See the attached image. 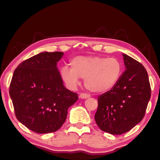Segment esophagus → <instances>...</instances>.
<instances>
[{
    "label": "esophagus",
    "instance_id": "obj_1",
    "mask_svg": "<svg viewBox=\"0 0 160 160\" xmlns=\"http://www.w3.org/2000/svg\"><path fill=\"white\" fill-rule=\"evenodd\" d=\"M90 97V95H88V94H85V93H81V94L80 95V98H82V99H86V98H88Z\"/></svg>",
    "mask_w": 160,
    "mask_h": 160
}]
</instances>
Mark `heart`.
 Segmentation results:
<instances>
[{
	"instance_id": "heart-1",
	"label": "heart",
	"mask_w": 160,
	"mask_h": 160,
	"mask_svg": "<svg viewBox=\"0 0 160 160\" xmlns=\"http://www.w3.org/2000/svg\"><path fill=\"white\" fill-rule=\"evenodd\" d=\"M71 67L63 66L61 68V77L66 85L74 89L80 78H82L86 87L95 93H103L113 89L122 73V65L114 58L77 56L71 61Z\"/></svg>"
}]
</instances>
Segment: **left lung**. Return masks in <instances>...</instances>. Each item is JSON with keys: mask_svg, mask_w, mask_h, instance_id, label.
I'll return each mask as SVG.
<instances>
[{"mask_svg": "<svg viewBox=\"0 0 160 160\" xmlns=\"http://www.w3.org/2000/svg\"><path fill=\"white\" fill-rule=\"evenodd\" d=\"M123 74L111 90L98 98L95 115L101 130L121 135L141 122L150 98V86L144 67L130 56L122 54Z\"/></svg>", "mask_w": 160, "mask_h": 160, "instance_id": "1", "label": "left lung"}]
</instances>
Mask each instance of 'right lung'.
I'll use <instances>...</instances> for the list:
<instances>
[{"label": "right lung", "mask_w": 160, "mask_h": 160, "mask_svg": "<svg viewBox=\"0 0 160 160\" xmlns=\"http://www.w3.org/2000/svg\"><path fill=\"white\" fill-rule=\"evenodd\" d=\"M62 52H43L22 62L14 71L10 96L17 120L34 132H54L65 122L68 109L78 101L57 68Z\"/></svg>", "instance_id": "add662e5"}]
</instances>
